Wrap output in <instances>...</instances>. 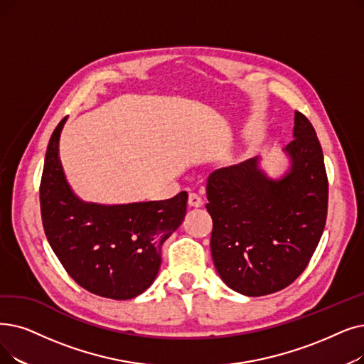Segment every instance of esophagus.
<instances>
[{
	"mask_svg": "<svg viewBox=\"0 0 364 364\" xmlns=\"http://www.w3.org/2000/svg\"><path fill=\"white\" fill-rule=\"evenodd\" d=\"M202 203H203V200H202V198L198 195V193H191L188 195V205H191V207H202Z\"/></svg>",
	"mask_w": 364,
	"mask_h": 364,
	"instance_id": "34e87169",
	"label": "esophagus"
}]
</instances>
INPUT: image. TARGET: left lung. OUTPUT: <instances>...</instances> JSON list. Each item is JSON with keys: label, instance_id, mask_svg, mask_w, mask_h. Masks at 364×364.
Instances as JSON below:
<instances>
[{"label": "left lung", "instance_id": "1", "mask_svg": "<svg viewBox=\"0 0 364 364\" xmlns=\"http://www.w3.org/2000/svg\"><path fill=\"white\" fill-rule=\"evenodd\" d=\"M289 172L271 180L259 159L220 168L208 177L211 255L228 287L257 297L286 289L302 274L327 218L328 183L311 122L294 113Z\"/></svg>", "mask_w": 364, "mask_h": 364}]
</instances>
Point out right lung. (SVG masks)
I'll return each mask as SVG.
<instances>
[{"label": "right lung", "instance_id": "1", "mask_svg": "<svg viewBox=\"0 0 364 364\" xmlns=\"http://www.w3.org/2000/svg\"><path fill=\"white\" fill-rule=\"evenodd\" d=\"M47 146L40 183L43 228L68 275L85 290L126 300L146 291L159 272L162 245L186 215L187 192L166 200L98 205L78 199L59 159V136Z\"/></svg>", "mask_w": 364, "mask_h": 364}]
</instances>
